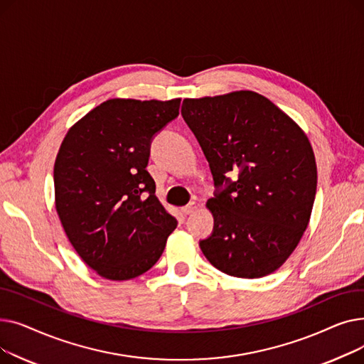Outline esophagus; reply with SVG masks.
I'll list each match as a JSON object with an SVG mask.
<instances>
[{"instance_id":"34e87169","label":"esophagus","mask_w":364,"mask_h":364,"mask_svg":"<svg viewBox=\"0 0 364 364\" xmlns=\"http://www.w3.org/2000/svg\"><path fill=\"white\" fill-rule=\"evenodd\" d=\"M198 209V203L196 202H190L188 205H186V206H183L181 208V213L184 214V215H190V214H193L195 211Z\"/></svg>"}]
</instances>
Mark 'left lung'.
<instances>
[{
  "label": "left lung",
  "mask_w": 364,
  "mask_h": 364,
  "mask_svg": "<svg viewBox=\"0 0 364 364\" xmlns=\"http://www.w3.org/2000/svg\"><path fill=\"white\" fill-rule=\"evenodd\" d=\"M181 114L217 188L206 203L214 230L199 242L203 255L233 277L276 272L299 243L316 198L317 166L307 136L254 91L184 99Z\"/></svg>",
  "instance_id": "1"
}]
</instances>
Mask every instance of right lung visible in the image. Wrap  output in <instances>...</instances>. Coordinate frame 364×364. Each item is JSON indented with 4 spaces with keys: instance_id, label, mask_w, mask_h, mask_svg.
I'll use <instances>...</instances> for the list:
<instances>
[{
    "instance_id": "add662e5",
    "label": "right lung",
    "mask_w": 364,
    "mask_h": 364,
    "mask_svg": "<svg viewBox=\"0 0 364 364\" xmlns=\"http://www.w3.org/2000/svg\"><path fill=\"white\" fill-rule=\"evenodd\" d=\"M180 102L106 100L68 131L57 153V214L75 251L105 279L146 273L177 227L146 166L153 137L178 117Z\"/></svg>"
}]
</instances>
